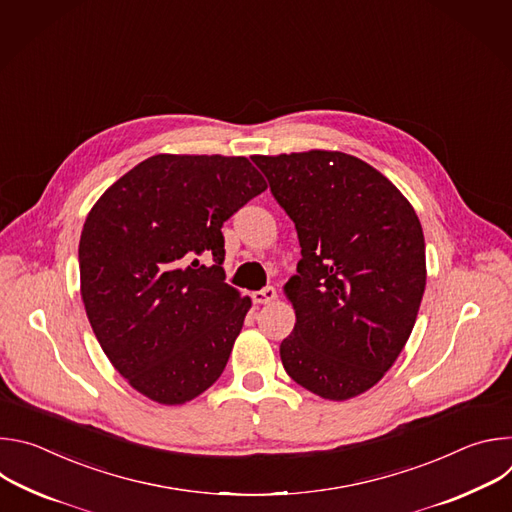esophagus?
<instances>
[{
	"label": "esophagus",
	"mask_w": 512,
	"mask_h": 512,
	"mask_svg": "<svg viewBox=\"0 0 512 512\" xmlns=\"http://www.w3.org/2000/svg\"><path fill=\"white\" fill-rule=\"evenodd\" d=\"M277 298V291L273 285H267L259 291H253V302L255 304H271Z\"/></svg>",
	"instance_id": "obj_1"
}]
</instances>
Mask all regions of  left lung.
Returning <instances> with one entry per match:
<instances>
[{"instance_id":"1","label":"left lung","mask_w":512,"mask_h":512,"mask_svg":"<svg viewBox=\"0 0 512 512\" xmlns=\"http://www.w3.org/2000/svg\"><path fill=\"white\" fill-rule=\"evenodd\" d=\"M294 221L302 259L285 283L296 326L279 346L304 389L346 401L393 367L425 291V241L407 198L342 152L253 156Z\"/></svg>"}]
</instances>
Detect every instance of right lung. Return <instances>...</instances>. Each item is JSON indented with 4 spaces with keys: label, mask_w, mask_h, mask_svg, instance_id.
I'll use <instances>...</instances> for the list:
<instances>
[{
    "label": "right lung",
    "mask_w": 512,
    "mask_h": 512,
    "mask_svg": "<svg viewBox=\"0 0 512 512\" xmlns=\"http://www.w3.org/2000/svg\"><path fill=\"white\" fill-rule=\"evenodd\" d=\"M265 188L247 158L160 154L89 212L81 296L103 352L141 395L182 405L223 375L251 300L225 283L221 229Z\"/></svg>",
    "instance_id": "right-lung-1"
}]
</instances>
